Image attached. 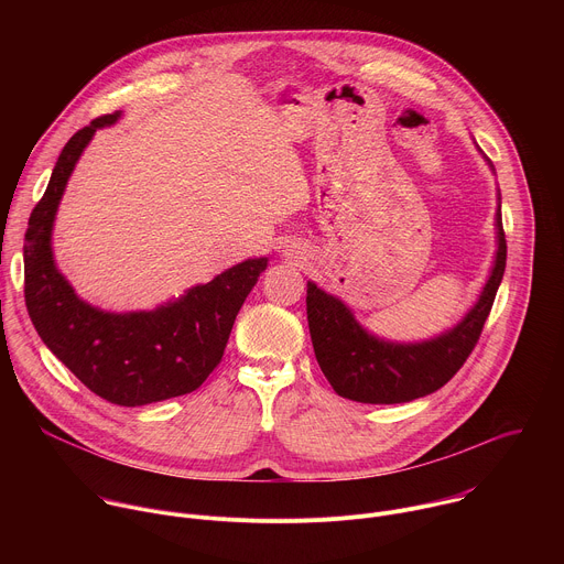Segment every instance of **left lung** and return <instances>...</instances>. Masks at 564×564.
Instances as JSON below:
<instances>
[{"mask_svg": "<svg viewBox=\"0 0 564 564\" xmlns=\"http://www.w3.org/2000/svg\"><path fill=\"white\" fill-rule=\"evenodd\" d=\"M505 268L507 238L498 209V257L479 301L453 330L424 344L375 339L339 299L307 283V326L321 370L337 394L361 404H401L440 390L477 346Z\"/></svg>", "mask_w": 564, "mask_h": 564, "instance_id": "left-lung-1", "label": "left lung"}]
</instances>
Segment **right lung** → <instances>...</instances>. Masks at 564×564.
I'll return each instance as SVG.
<instances>
[{
  "instance_id": "right-lung-1",
  "label": "right lung",
  "mask_w": 564,
  "mask_h": 564,
  "mask_svg": "<svg viewBox=\"0 0 564 564\" xmlns=\"http://www.w3.org/2000/svg\"><path fill=\"white\" fill-rule=\"evenodd\" d=\"M118 118L120 111L100 116L64 144L48 187L29 218L24 301L46 348L91 392L118 406H144L187 394L209 377L268 259L238 263L151 312L113 314L77 299L53 263V218L79 153L96 129Z\"/></svg>"
}]
</instances>
